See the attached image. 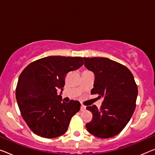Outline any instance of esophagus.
<instances>
[{
    "label": "esophagus",
    "mask_w": 155,
    "mask_h": 155,
    "mask_svg": "<svg viewBox=\"0 0 155 155\" xmlns=\"http://www.w3.org/2000/svg\"><path fill=\"white\" fill-rule=\"evenodd\" d=\"M85 109H86V107H85V106H84V105H81L80 111H84V110H85Z\"/></svg>",
    "instance_id": "1"
}]
</instances>
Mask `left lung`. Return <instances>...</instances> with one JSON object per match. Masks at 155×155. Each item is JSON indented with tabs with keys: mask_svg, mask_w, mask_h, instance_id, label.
<instances>
[{
	"mask_svg": "<svg viewBox=\"0 0 155 155\" xmlns=\"http://www.w3.org/2000/svg\"><path fill=\"white\" fill-rule=\"evenodd\" d=\"M84 66L95 75L91 94L103 98L101 108L87 107L93 114L86 124L88 132L102 139L118 134L135 110L138 89L131 71L121 64L106 58H83Z\"/></svg>",
	"mask_w": 155,
	"mask_h": 155,
	"instance_id": "8db88e82",
	"label": "left lung"
}]
</instances>
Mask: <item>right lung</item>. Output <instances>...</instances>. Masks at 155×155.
<instances>
[{
    "label": "right lung",
    "instance_id": "1",
    "mask_svg": "<svg viewBox=\"0 0 155 155\" xmlns=\"http://www.w3.org/2000/svg\"><path fill=\"white\" fill-rule=\"evenodd\" d=\"M83 64L80 57L49 56L33 61L21 73L16 98L21 116L35 134L53 139L67 131L81 104L64 102L57 91L62 92L66 74Z\"/></svg>",
    "mask_w": 155,
    "mask_h": 155
}]
</instances>
